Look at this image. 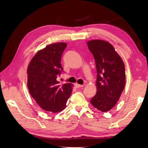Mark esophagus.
Listing matches in <instances>:
<instances>
[{
  "instance_id": "1",
  "label": "esophagus",
  "mask_w": 148,
  "mask_h": 148,
  "mask_svg": "<svg viewBox=\"0 0 148 148\" xmlns=\"http://www.w3.org/2000/svg\"><path fill=\"white\" fill-rule=\"evenodd\" d=\"M75 86H76V87H77V88H78V87H82L84 86V85H80V84H75Z\"/></svg>"
}]
</instances>
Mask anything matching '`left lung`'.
Here are the masks:
<instances>
[{
  "label": "left lung",
  "mask_w": 148,
  "mask_h": 148,
  "mask_svg": "<svg viewBox=\"0 0 148 148\" xmlns=\"http://www.w3.org/2000/svg\"><path fill=\"white\" fill-rule=\"evenodd\" d=\"M87 46L94 57L97 72V93L90 102L97 109L106 112L114 108L124 89L125 65L108 42L90 40Z\"/></svg>",
  "instance_id": "obj_1"
}]
</instances>
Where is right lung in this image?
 <instances>
[{
	"instance_id": "1",
	"label": "right lung",
	"mask_w": 148,
	"mask_h": 148,
	"mask_svg": "<svg viewBox=\"0 0 148 148\" xmlns=\"http://www.w3.org/2000/svg\"><path fill=\"white\" fill-rule=\"evenodd\" d=\"M67 46L58 42L40 50L31 59L27 69V86L36 103L47 112H58L66 107L72 91L71 84L61 86L57 78L63 72L62 54Z\"/></svg>"
}]
</instances>
